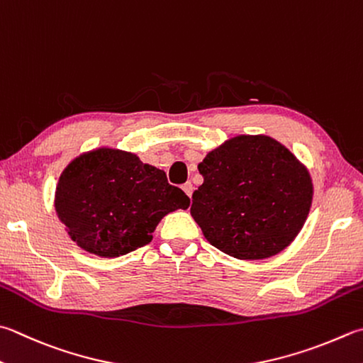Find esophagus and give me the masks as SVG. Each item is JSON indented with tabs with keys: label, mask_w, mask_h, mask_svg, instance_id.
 <instances>
[{
	"label": "esophagus",
	"mask_w": 363,
	"mask_h": 363,
	"mask_svg": "<svg viewBox=\"0 0 363 363\" xmlns=\"http://www.w3.org/2000/svg\"><path fill=\"white\" fill-rule=\"evenodd\" d=\"M183 191H184V193H186L189 197L191 196H193V191H194V186H193V183H191V182H186V183H184L183 184Z\"/></svg>",
	"instance_id": "esophagus-1"
}]
</instances>
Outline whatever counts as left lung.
I'll list each match as a JSON object with an SVG mask.
<instances>
[{
    "label": "left lung",
    "instance_id": "left-lung-1",
    "mask_svg": "<svg viewBox=\"0 0 363 363\" xmlns=\"http://www.w3.org/2000/svg\"><path fill=\"white\" fill-rule=\"evenodd\" d=\"M191 216L210 245L232 257L278 255L303 228L313 201L310 172L269 135H237L197 166Z\"/></svg>",
    "mask_w": 363,
    "mask_h": 363
}]
</instances>
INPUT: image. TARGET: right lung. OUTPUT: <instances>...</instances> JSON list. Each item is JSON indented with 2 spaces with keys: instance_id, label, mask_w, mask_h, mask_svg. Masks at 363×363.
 I'll use <instances>...</instances> for the list:
<instances>
[{
  "instance_id": "1",
  "label": "right lung",
  "mask_w": 363,
  "mask_h": 363,
  "mask_svg": "<svg viewBox=\"0 0 363 363\" xmlns=\"http://www.w3.org/2000/svg\"><path fill=\"white\" fill-rule=\"evenodd\" d=\"M189 197L166 172L117 148L77 156L60 175L55 210L72 240L101 257H118L152 242L156 225Z\"/></svg>"
}]
</instances>
